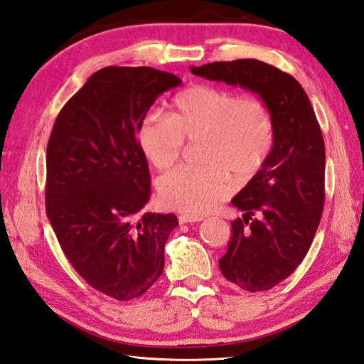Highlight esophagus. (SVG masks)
I'll return each instance as SVG.
<instances>
[{
	"mask_svg": "<svg viewBox=\"0 0 364 364\" xmlns=\"http://www.w3.org/2000/svg\"><path fill=\"white\" fill-rule=\"evenodd\" d=\"M204 216H190V215H181L179 216V223L185 224V223H199L203 221Z\"/></svg>",
	"mask_w": 364,
	"mask_h": 364,
	"instance_id": "34e87169",
	"label": "esophagus"
}]
</instances>
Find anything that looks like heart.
<instances>
[{"label": "heart", "mask_w": 364, "mask_h": 364, "mask_svg": "<svg viewBox=\"0 0 364 364\" xmlns=\"http://www.w3.org/2000/svg\"><path fill=\"white\" fill-rule=\"evenodd\" d=\"M185 140L204 141V166L177 168L161 176L159 196L169 208L199 216L229 196L225 173L245 182L266 164L274 144L272 114L260 98H241L220 87L193 85L176 96L171 115L148 114L139 127L143 154L159 169L179 160Z\"/></svg>", "instance_id": "obj_1"}]
</instances>
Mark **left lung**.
Masks as SVG:
<instances>
[{
  "mask_svg": "<svg viewBox=\"0 0 364 364\" xmlns=\"http://www.w3.org/2000/svg\"><path fill=\"white\" fill-rule=\"evenodd\" d=\"M190 71L246 88L272 114V151L232 199L245 215L232 221L228 252L220 258L223 276L232 284L250 293L271 289L302 263L321 221L326 148L316 115L302 85L269 63L238 59Z\"/></svg>",
  "mask_w": 364,
  "mask_h": 364,
  "instance_id": "obj_1",
  "label": "left lung"
}]
</instances>
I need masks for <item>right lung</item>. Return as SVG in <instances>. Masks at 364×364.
<instances>
[{
	"instance_id": "obj_1",
	"label": "right lung",
	"mask_w": 364,
	"mask_h": 364,
	"mask_svg": "<svg viewBox=\"0 0 364 364\" xmlns=\"http://www.w3.org/2000/svg\"><path fill=\"white\" fill-rule=\"evenodd\" d=\"M149 67L93 73L55 118L46 148V215L73 268L117 301L161 276L173 213H143L151 196L136 134L159 96L181 85Z\"/></svg>"
}]
</instances>
